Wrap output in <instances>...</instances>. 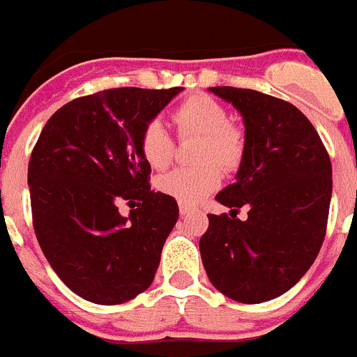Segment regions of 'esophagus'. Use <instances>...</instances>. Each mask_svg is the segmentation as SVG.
<instances>
[{
  "label": "esophagus",
  "mask_w": 357,
  "mask_h": 357,
  "mask_svg": "<svg viewBox=\"0 0 357 357\" xmlns=\"http://www.w3.org/2000/svg\"><path fill=\"white\" fill-rule=\"evenodd\" d=\"M178 213H181L182 216H185V214L193 213V207L185 206V204H181V206H178Z\"/></svg>",
  "instance_id": "esophagus-1"
}]
</instances>
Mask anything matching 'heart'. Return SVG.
<instances>
[{"instance_id":"1","label":"heart","mask_w":357,"mask_h":357,"mask_svg":"<svg viewBox=\"0 0 357 357\" xmlns=\"http://www.w3.org/2000/svg\"><path fill=\"white\" fill-rule=\"evenodd\" d=\"M173 121L182 137L200 135L197 160L202 164L164 173L157 181V189L178 204L195 206L222 182V172L216 162L225 169H234L241 162L245 135L229 123L225 107L207 94H195L182 102L173 112ZM139 148L150 166L166 168L173 159L175 144L162 121L151 119L141 132Z\"/></svg>"}]
</instances>
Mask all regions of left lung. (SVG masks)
<instances>
[{
  "instance_id": "obj_1",
  "label": "left lung",
  "mask_w": 357,
  "mask_h": 357,
  "mask_svg": "<svg viewBox=\"0 0 357 357\" xmlns=\"http://www.w3.org/2000/svg\"><path fill=\"white\" fill-rule=\"evenodd\" d=\"M232 103L245 125V153L234 184L216 195L229 214H207L200 238L211 284L243 304L291 289L326 238L333 168L320 135L291 103L252 89L209 87ZM249 207L247 222L235 218Z\"/></svg>"
}]
</instances>
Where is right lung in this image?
Returning a JSON list of instances; mask_svg holds the SVG:
<instances>
[{
    "mask_svg": "<svg viewBox=\"0 0 357 357\" xmlns=\"http://www.w3.org/2000/svg\"><path fill=\"white\" fill-rule=\"evenodd\" d=\"M182 91L121 87L77 98L48 119L31 151L37 241L62 282L85 301L123 304L153 282L178 206L150 189L139 139ZM121 199L138 209L121 217Z\"/></svg>",
    "mask_w": 357,
    "mask_h": 357,
    "instance_id": "add662e5",
    "label": "right lung"
}]
</instances>
